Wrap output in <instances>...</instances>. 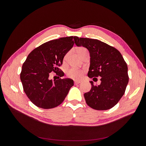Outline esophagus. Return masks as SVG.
<instances>
[{
  "label": "esophagus",
  "mask_w": 146,
  "mask_h": 146,
  "mask_svg": "<svg viewBox=\"0 0 146 146\" xmlns=\"http://www.w3.org/2000/svg\"><path fill=\"white\" fill-rule=\"evenodd\" d=\"M74 83L75 85H78V84H79V83H81V81L80 80H75L74 82Z\"/></svg>",
  "instance_id": "34e87169"
}]
</instances>
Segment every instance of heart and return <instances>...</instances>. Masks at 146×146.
I'll return each instance as SVG.
<instances>
[{"label":"heart","mask_w":146,"mask_h":146,"mask_svg":"<svg viewBox=\"0 0 146 146\" xmlns=\"http://www.w3.org/2000/svg\"><path fill=\"white\" fill-rule=\"evenodd\" d=\"M78 52L79 54V55L81 57L86 54L89 53L88 50L86 48L83 47H80L79 48H78ZM67 56H68V54H66L64 57V59L67 58ZM66 74L67 77L69 78H71L75 80H78L82 78L83 74V71L78 68H70L66 70Z\"/></svg>","instance_id":"heart-1"}]
</instances>
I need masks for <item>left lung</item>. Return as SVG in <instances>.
Listing matches in <instances>:
<instances>
[{
	"mask_svg": "<svg viewBox=\"0 0 146 146\" xmlns=\"http://www.w3.org/2000/svg\"><path fill=\"white\" fill-rule=\"evenodd\" d=\"M74 42L89 51V77H101L98 86L90 82L92 88L84 94L86 104L96 110L111 109L123 96L128 83V67L124 58L115 48L98 40L77 36Z\"/></svg>",
	"mask_w": 146,
	"mask_h": 146,
	"instance_id": "obj_1",
	"label": "left lung"
}]
</instances>
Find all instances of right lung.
<instances>
[{"label":"right lung","mask_w":146,"mask_h":146,"mask_svg":"<svg viewBox=\"0 0 146 146\" xmlns=\"http://www.w3.org/2000/svg\"><path fill=\"white\" fill-rule=\"evenodd\" d=\"M76 37H62L48 41L29 54L22 65L20 78L25 94L35 106L42 109L55 108L63 102L73 86L70 79L53 80L49 76L52 72L60 78L64 76L59 67L66 54L73 47Z\"/></svg>","instance_id":"add662e5"}]
</instances>
